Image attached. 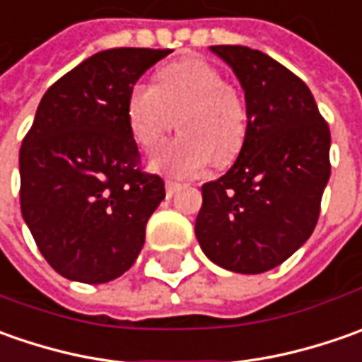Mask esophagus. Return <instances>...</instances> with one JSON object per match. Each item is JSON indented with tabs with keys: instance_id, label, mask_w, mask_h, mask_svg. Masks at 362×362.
<instances>
[{
	"instance_id": "1",
	"label": "esophagus",
	"mask_w": 362,
	"mask_h": 362,
	"mask_svg": "<svg viewBox=\"0 0 362 362\" xmlns=\"http://www.w3.org/2000/svg\"><path fill=\"white\" fill-rule=\"evenodd\" d=\"M181 189V183H177V181H167L165 183V191H167V197H173L175 193Z\"/></svg>"
}]
</instances>
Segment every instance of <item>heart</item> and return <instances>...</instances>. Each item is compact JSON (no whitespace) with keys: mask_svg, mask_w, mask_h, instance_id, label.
<instances>
[{"mask_svg":"<svg viewBox=\"0 0 362 362\" xmlns=\"http://www.w3.org/2000/svg\"><path fill=\"white\" fill-rule=\"evenodd\" d=\"M181 134L153 160V169L171 175H195L209 163L230 165L247 136V106L240 90L205 60L169 64L157 82L134 84L127 98L132 139L145 151H157L167 132Z\"/></svg>","mask_w":362,"mask_h":362,"instance_id":"1","label":"heart"}]
</instances>
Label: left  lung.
I'll use <instances>...</instances> for the list:
<instances>
[{"mask_svg":"<svg viewBox=\"0 0 362 362\" xmlns=\"http://www.w3.org/2000/svg\"><path fill=\"white\" fill-rule=\"evenodd\" d=\"M209 49L242 84L247 136L230 171L202 187L195 235L217 266L262 274L313 235L330 177V131L308 86L268 54Z\"/></svg>","mask_w":362,"mask_h":362,"instance_id":"8db88e82","label":"left lung"}]
</instances>
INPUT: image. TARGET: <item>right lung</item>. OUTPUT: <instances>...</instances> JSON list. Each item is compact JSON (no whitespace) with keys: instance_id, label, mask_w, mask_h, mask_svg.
<instances>
[{"instance_id":"obj_1","label":"right lung","mask_w":362,"mask_h":362,"mask_svg":"<svg viewBox=\"0 0 362 362\" xmlns=\"http://www.w3.org/2000/svg\"><path fill=\"white\" fill-rule=\"evenodd\" d=\"M171 49L98 52L54 82L20 148L23 221L49 266L68 280L122 276L165 199L159 175L141 171L127 98Z\"/></svg>"}]
</instances>
